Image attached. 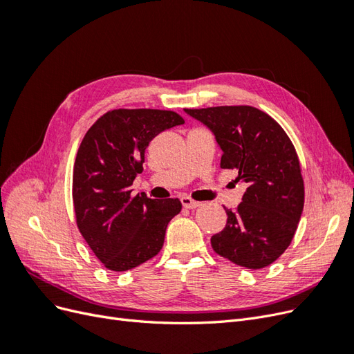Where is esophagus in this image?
Returning a JSON list of instances; mask_svg holds the SVG:
<instances>
[{"label":"esophagus","instance_id":"1","mask_svg":"<svg viewBox=\"0 0 354 354\" xmlns=\"http://www.w3.org/2000/svg\"><path fill=\"white\" fill-rule=\"evenodd\" d=\"M181 205H183L187 209H194V208H198L201 203L194 201L192 198H189V196H181Z\"/></svg>","mask_w":354,"mask_h":354}]
</instances>
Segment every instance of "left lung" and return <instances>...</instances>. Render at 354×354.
Segmentation results:
<instances>
[{"mask_svg":"<svg viewBox=\"0 0 354 354\" xmlns=\"http://www.w3.org/2000/svg\"><path fill=\"white\" fill-rule=\"evenodd\" d=\"M205 124L223 151L221 168L238 169L248 185L238 208L211 238L218 255L246 269H263L291 243L304 207V181L291 138L252 106L185 109Z\"/></svg>","mask_w":354,"mask_h":354,"instance_id":"left-lung-1","label":"left lung"}]
</instances>
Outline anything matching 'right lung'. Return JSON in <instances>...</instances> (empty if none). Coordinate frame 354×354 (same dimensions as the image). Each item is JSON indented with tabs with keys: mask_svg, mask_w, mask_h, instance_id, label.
Listing matches in <instances>:
<instances>
[{
	"mask_svg": "<svg viewBox=\"0 0 354 354\" xmlns=\"http://www.w3.org/2000/svg\"><path fill=\"white\" fill-rule=\"evenodd\" d=\"M185 124L173 111L113 109L95 121L80 145L72 176L77 226L106 269L125 272L151 260L168 223L181 211L176 198L133 195L149 143Z\"/></svg>",
	"mask_w": 354,
	"mask_h": 354,
	"instance_id": "1",
	"label": "right lung"
}]
</instances>
